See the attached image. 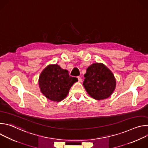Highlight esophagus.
Here are the masks:
<instances>
[{
	"instance_id": "obj_1",
	"label": "esophagus",
	"mask_w": 148,
	"mask_h": 148,
	"mask_svg": "<svg viewBox=\"0 0 148 148\" xmlns=\"http://www.w3.org/2000/svg\"><path fill=\"white\" fill-rule=\"evenodd\" d=\"M78 79L79 82H81L82 81V78L80 77H78Z\"/></svg>"
}]
</instances>
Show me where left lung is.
Returning <instances> with one entry per match:
<instances>
[{
    "instance_id": "obj_1",
    "label": "left lung",
    "mask_w": 148,
    "mask_h": 148,
    "mask_svg": "<svg viewBox=\"0 0 148 148\" xmlns=\"http://www.w3.org/2000/svg\"><path fill=\"white\" fill-rule=\"evenodd\" d=\"M84 77V88L95 99L107 98L115 90L116 81L114 75L102 63H94L88 67Z\"/></svg>"
}]
</instances>
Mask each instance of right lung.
<instances>
[{
  "label": "right lung",
  "instance_id": "right-lung-1",
  "mask_svg": "<svg viewBox=\"0 0 148 148\" xmlns=\"http://www.w3.org/2000/svg\"><path fill=\"white\" fill-rule=\"evenodd\" d=\"M77 81L76 77L70 76L67 70L53 64L41 72L38 83L41 92L47 98L59 102L67 97L70 88Z\"/></svg>",
  "mask_w": 148,
  "mask_h": 148
}]
</instances>
